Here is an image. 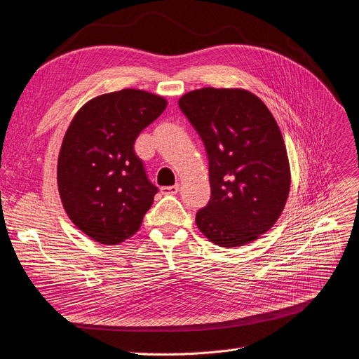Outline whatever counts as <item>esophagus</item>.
<instances>
[{
    "label": "esophagus",
    "mask_w": 359,
    "mask_h": 359,
    "mask_svg": "<svg viewBox=\"0 0 359 359\" xmlns=\"http://www.w3.org/2000/svg\"><path fill=\"white\" fill-rule=\"evenodd\" d=\"M178 190H180L178 184H175V185H169V187H162V189H161V193H162V194H166V196H172V194H177Z\"/></svg>",
    "instance_id": "1"
}]
</instances>
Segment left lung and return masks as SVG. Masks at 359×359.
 <instances>
[{"instance_id":"left-lung-1","label":"left lung","mask_w":359,"mask_h":359,"mask_svg":"<svg viewBox=\"0 0 359 359\" xmlns=\"http://www.w3.org/2000/svg\"><path fill=\"white\" fill-rule=\"evenodd\" d=\"M180 109L202 138L210 200L196 215L200 231L221 248L245 246L280 218L290 165L280 128L259 97L241 88H200Z\"/></svg>"}]
</instances>
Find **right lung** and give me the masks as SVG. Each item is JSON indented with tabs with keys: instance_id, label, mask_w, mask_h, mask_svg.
<instances>
[{
	"instance_id": "1",
	"label": "right lung",
	"mask_w": 359,
	"mask_h": 359,
	"mask_svg": "<svg viewBox=\"0 0 359 359\" xmlns=\"http://www.w3.org/2000/svg\"><path fill=\"white\" fill-rule=\"evenodd\" d=\"M168 102L126 88L94 97L72 119L57 161V185L70 221L102 245L133 237L157 187L134 151L140 133Z\"/></svg>"
}]
</instances>
